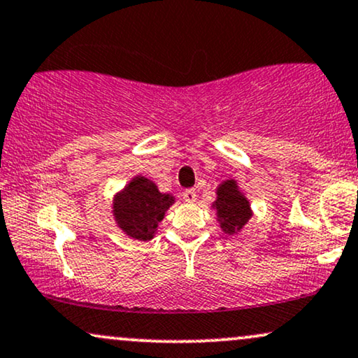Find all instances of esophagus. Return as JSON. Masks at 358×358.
I'll use <instances>...</instances> for the list:
<instances>
[{
    "label": "esophagus",
    "mask_w": 358,
    "mask_h": 358,
    "mask_svg": "<svg viewBox=\"0 0 358 358\" xmlns=\"http://www.w3.org/2000/svg\"><path fill=\"white\" fill-rule=\"evenodd\" d=\"M182 196H183L185 202H188V203L196 202V192L192 190V188H188V190H185Z\"/></svg>",
    "instance_id": "esophagus-1"
}]
</instances>
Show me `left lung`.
<instances>
[{"label": "left lung", "mask_w": 358, "mask_h": 358, "mask_svg": "<svg viewBox=\"0 0 358 358\" xmlns=\"http://www.w3.org/2000/svg\"><path fill=\"white\" fill-rule=\"evenodd\" d=\"M215 195L217 199L213 200L212 208L215 210L222 232L227 236H237L252 217L249 199L234 178L224 180L215 188Z\"/></svg>", "instance_id": "obj_1"}]
</instances>
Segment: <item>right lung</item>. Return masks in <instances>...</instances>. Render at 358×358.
Instances as JSON below:
<instances>
[{"label":"right lung","mask_w":358,"mask_h":358,"mask_svg":"<svg viewBox=\"0 0 358 358\" xmlns=\"http://www.w3.org/2000/svg\"><path fill=\"white\" fill-rule=\"evenodd\" d=\"M175 203L171 193H162L153 180L138 175L113 196L114 222L127 237L134 241H151L158 224Z\"/></svg>","instance_id":"1"}]
</instances>
